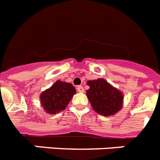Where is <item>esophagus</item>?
<instances>
[{
	"mask_svg": "<svg viewBox=\"0 0 160 160\" xmlns=\"http://www.w3.org/2000/svg\"><path fill=\"white\" fill-rule=\"evenodd\" d=\"M77 90L78 92H79V93H83V92H84V88H83L82 86H78L77 87Z\"/></svg>",
	"mask_w": 160,
	"mask_h": 160,
	"instance_id": "esophagus-1",
	"label": "esophagus"
}]
</instances>
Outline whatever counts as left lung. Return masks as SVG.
I'll list each match as a JSON object with an SVG mask.
<instances>
[{"label": "left lung", "instance_id": "obj_1", "mask_svg": "<svg viewBox=\"0 0 160 160\" xmlns=\"http://www.w3.org/2000/svg\"><path fill=\"white\" fill-rule=\"evenodd\" d=\"M86 84L90 89L86 96L93 110L98 113L109 117L119 112L123 107L124 95L104 78L90 80Z\"/></svg>", "mask_w": 160, "mask_h": 160}]
</instances>
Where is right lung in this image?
<instances>
[{
  "label": "right lung",
  "instance_id": "right-lung-1",
  "mask_svg": "<svg viewBox=\"0 0 160 160\" xmlns=\"http://www.w3.org/2000/svg\"><path fill=\"white\" fill-rule=\"evenodd\" d=\"M74 93L76 90L71 83L58 80L42 92L39 96L40 104L47 113L56 114L66 109Z\"/></svg>",
  "mask_w": 160,
  "mask_h": 160
}]
</instances>
